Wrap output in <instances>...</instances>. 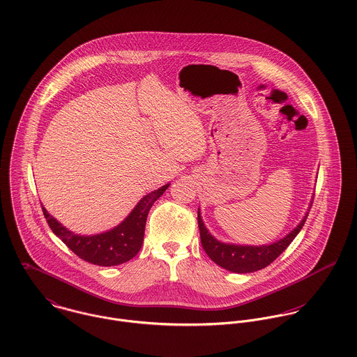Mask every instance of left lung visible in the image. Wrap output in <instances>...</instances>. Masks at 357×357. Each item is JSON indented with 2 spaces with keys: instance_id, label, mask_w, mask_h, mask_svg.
I'll list each match as a JSON object with an SVG mask.
<instances>
[{
  "instance_id": "8db88e82",
  "label": "left lung",
  "mask_w": 357,
  "mask_h": 357,
  "mask_svg": "<svg viewBox=\"0 0 357 357\" xmlns=\"http://www.w3.org/2000/svg\"><path fill=\"white\" fill-rule=\"evenodd\" d=\"M305 217L303 221L283 239L264 246H241V245H229L217 241L204 227L201 211L198 210V225L201 234V243L204 246L206 255H208L217 265L236 273H249L259 271L273 262L279 255H282L293 239L298 235L305 224Z\"/></svg>"
}]
</instances>
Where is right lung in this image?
<instances>
[{
	"mask_svg": "<svg viewBox=\"0 0 357 357\" xmlns=\"http://www.w3.org/2000/svg\"><path fill=\"white\" fill-rule=\"evenodd\" d=\"M169 185L166 184L147 194L119 225L99 235H75L63 227L45 207H43V211L53 234L79 258L100 266H114L132 259L140 252L149 211Z\"/></svg>",
	"mask_w": 357,
	"mask_h": 357,
	"instance_id": "right-lung-1",
	"label": "right lung"
}]
</instances>
